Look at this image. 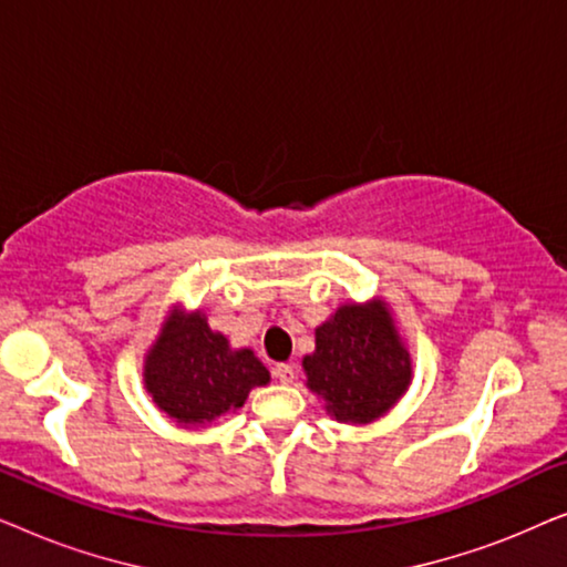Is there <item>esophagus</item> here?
I'll list each match as a JSON object with an SVG mask.
<instances>
[{
	"mask_svg": "<svg viewBox=\"0 0 567 567\" xmlns=\"http://www.w3.org/2000/svg\"><path fill=\"white\" fill-rule=\"evenodd\" d=\"M274 377L281 384H291L293 382V367H291V363H278V367L274 369Z\"/></svg>",
	"mask_w": 567,
	"mask_h": 567,
	"instance_id": "esophagus-1",
	"label": "esophagus"
}]
</instances>
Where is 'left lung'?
Masks as SVG:
<instances>
[{"mask_svg":"<svg viewBox=\"0 0 567 567\" xmlns=\"http://www.w3.org/2000/svg\"><path fill=\"white\" fill-rule=\"evenodd\" d=\"M301 367L324 410L353 425L382 417L413 379V361L382 299L338 307L315 330V353Z\"/></svg>","mask_w":567,"mask_h":567,"instance_id":"obj_1","label":"left lung"}]
</instances>
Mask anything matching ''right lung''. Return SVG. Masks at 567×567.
I'll return each instance as SVG.
<instances>
[{
    "label": "right lung",
    "instance_id": "right-lung-1",
    "mask_svg": "<svg viewBox=\"0 0 567 567\" xmlns=\"http://www.w3.org/2000/svg\"><path fill=\"white\" fill-rule=\"evenodd\" d=\"M268 382V369L250 348L235 351L204 315L181 307L169 309L144 359V386L154 405L185 429L243 408L252 386Z\"/></svg>",
    "mask_w": 567,
    "mask_h": 567
}]
</instances>
